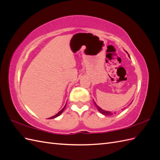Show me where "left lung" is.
<instances>
[{
    "instance_id": "obj_1",
    "label": "left lung",
    "mask_w": 160,
    "mask_h": 160,
    "mask_svg": "<svg viewBox=\"0 0 160 160\" xmlns=\"http://www.w3.org/2000/svg\"><path fill=\"white\" fill-rule=\"evenodd\" d=\"M131 103H132V102H131ZM94 104L96 105L97 109H98V111H99L102 114H103V115H112L113 114V113H112V112H111V111H104V110H103V109H102V108H101L100 107L98 106V105L96 104V102H94Z\"/></svg>"
}]
</instances>
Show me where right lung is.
<instances>
[{"label":"right lung","instance_id":"add662e5","mask_svg":"<svg viewBox=\"0 0 160 160\" xmlns=\"http://www.w3.org/2000/svg\"><path fill=\"white\" fill-rule=\"evenodd\" d=\"M65 107H66V104H65V106H64V108H62V110H61V111H60L59 112H58V113L57 114H56L55 115H53V116H52V117H51V118H49V119H53V118H56V117H58V116H59V115L61 114V113H62V112H63V111L64 110V108H65Z\"/></svg>","mask_w":160,"mask_h":160}]
</instances>
